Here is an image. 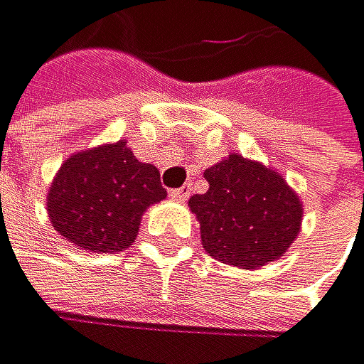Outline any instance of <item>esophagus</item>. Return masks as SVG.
Returning <instances> with one entry per match:
<instances>
[{"mask_svg":"<svg viewBox=\"0 0 364 364\" xmlns=\"http://www.w3.org/2000/svg\"><path fill=\"white\" fill-rule=\"evenodd\" d=\"M170 197L176 201H186L190 197V190L188 188H174V190H170Z\"/></svg>","mask_w":364,"mask_h":364,"instance_id":"1","label":"esophagus"}]
</instances>
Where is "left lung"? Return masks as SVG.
<instances>
[{
    "instance_id": "1",
    "label": "left lung",
    "mask_w": 364,
    "mask_h": 364,
    "mask_svg": "<svg viewBox=\"0 0 364 364\" xmlns=\"http://www.w3.org/2000/svg\"><path fill=\"white\" fill-rule=\"evenodd\" d=\"M203 174L210 188L194 194L190 210L210 255L239 268H259L284 255L302 223V203L287 181L239 154Z\"/></svg>"
}]
</instances>
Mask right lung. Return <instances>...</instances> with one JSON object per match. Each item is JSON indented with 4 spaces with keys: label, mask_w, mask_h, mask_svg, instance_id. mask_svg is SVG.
Returning <instances> with one entry per match:
<instances>
[{
    "label": "right lung",
    "mask_w": 364,
    "mask_h": 364,
    "mask_svg": "<svg viewBox=\"0 0 364 364\" xmlns=\"http://www.w3.org/2000/svg\"><path fill=\"white\" fill-rule=\"evenodd\" d=\"M165 197L156 167L141 163L120 141L64 161L46 208L53 228L71 244L89 252H118L134 244L145 210Z\"/></svg>",
    "instance_id": "right-lung-1"
}]
</instances>
